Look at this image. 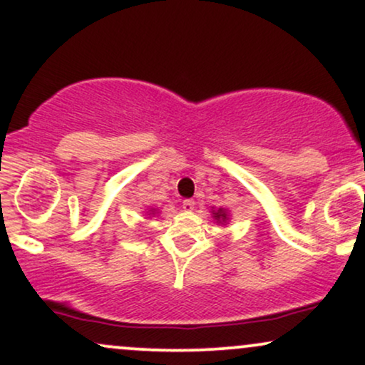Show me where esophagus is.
<instances>
[{"mask_svg": "<svg viewBox=\"0 0 365 365\" xmlns=\"http://www.w3.org/2000/svg\"><path fill=\"white\" fill-rule=\"evenodd\" d=\"M183 210H193V207H195V200L193 198H187V200H183Z\"/></svg>", "mask_w": 365, "mask_h": 365, "instance_id": "obj_1", "label": "esophagus"}]
</instances>
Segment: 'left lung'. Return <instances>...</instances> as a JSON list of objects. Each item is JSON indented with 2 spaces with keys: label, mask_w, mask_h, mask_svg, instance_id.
<instances>
[{
  "label": "left lung",
  "mask_w": 365,
  "mask_h": 365,
  "mask_svg": "<svg viewBox=\"0 0 365 365\" xmlns=\"http://www.w3.org/2000/svg\"><path fill=\"white\" fill-rule=\"evenodd\" d=\"M212 214H214V219H215L217 222H219V224H224V222H227V212H225L224 209L214 210V212H212Z\"/></svg>",
  "instance_id": "obj_1"
}]
</instances>
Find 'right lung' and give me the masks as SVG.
<instances>
[{
    "label": "right lung",
    "mask_w": 365,
    "mask_h": 365,
    "mask_svg": "<svg viewBox=\"0 0 365 365\" xmlns=\"http://www.w3.org/2000/svg\"><path fill=\"white\" fill-rule=\"evenodd\" d=\"M153 212H155V210H153V209H151V214H153Z\"/></svg>",
    "instance_id": "right-lung-1"
}]
</instances>
